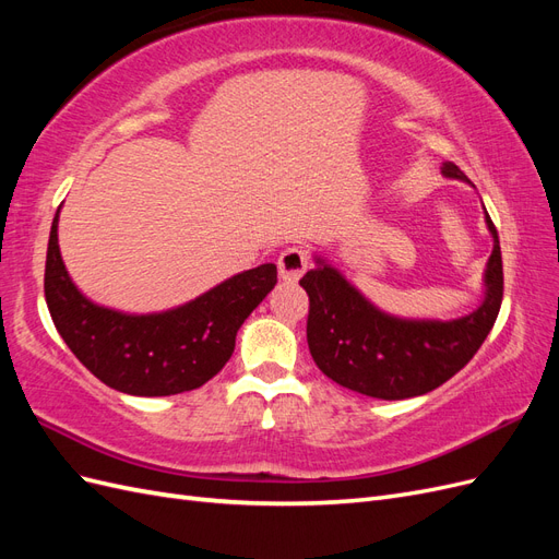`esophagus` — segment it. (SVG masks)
<instances>
[{
  "label": "esophagus",
  "mask_w": 559,
  "mask_h": 559,
  "mask_svg": "<svg viewBox=\"0 0 559 559\" xmlns=\"http://www.w3.org/2000/svg\"><path fill=\"white\" fill-rule=\"evenodd\" d=\"M308 265H310V257H308V251L302 249V247H289V249H284V251L280 253V259H277L280 277L286 280V282L300 280V275L306 273Z\"/></svg>",
  "instance_id": "esophagus-1"
}]
</instances>
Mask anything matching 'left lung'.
<instances>
[{
	"label": "left lung",
	"mask_w": 559,
	"mask_h": 559,
	"mask_svg": "<svg viewBox=\"0 0 559 559\" xmlns=\"http://www.w3.org/2000/svg\"><path fill=\"white\" fill-rule=\"evenodd\" d=\"M443 175L468 181L454 163H443ZM485 222L495 238L485 270L487 296L478 310L452 321L384 314L331 265L319 261L308 270L300 286L310 298L308 345L321 373L384 401L421 396L460 373L492 331L503 298L499 235L487 212Z\"/></svg>",
	"instance_id": "obj_1"
}]
</instances>
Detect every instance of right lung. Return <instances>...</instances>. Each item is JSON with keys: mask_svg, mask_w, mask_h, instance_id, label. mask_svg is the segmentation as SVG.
<instances>
[{"mask_svg": "<svg viewBox=\"0 0 559 559\" xmlns=\"http://www.w3.org/2000/svg\"><path fill=\"white\" fill-rule=\"evenodd\" d=\"M277 284L275 263L235 275L212 292L160 314L99 308L67 275L50 226L44 294L62 341L91 373L116 392L173 396L212 380L235 349V335Z\"/></svg>", "mask_w": 559, "mask_h": 559, "instance_id": "obj_1", "label": "right lung"}]
</instances>
